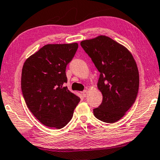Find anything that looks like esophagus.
<instances>
[{
	"instance_id": "esophagus-1",
	"label": "esophagus",
	"mask_w": 160,
	"mask_h": 160,
	"mask_svg": "<svg viewBox=\"0 0 160 160\" xmlns=\"http://www.w3.org/2000/svg\"><path fill=\"white\" fill-rule=\"evenodd\" d=\"M82 95H83V97H85V98L87 97V95H88V92H87L86 90L83 91V92H82Z\"/></svg>"
}]
</instances>
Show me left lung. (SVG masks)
Masks as SVG:
<instances>
[{
    "mask_svg": "<svg viewBox=\"0 0 160 160\" xmlns=\"http://www.w3.org/2000/svg\"><path fill=\"white\" fill-rule=\"evenodd\" d=\"M80 46L100 72L98 87L102 103L93 109L98 120L114 123L120 120L137 99L139 72L130 52L112 38L100 35Z\"/></svg>",
    "mask_w": 160,
    "mask_h": 160,
    "instance_id": "obj_1",
    "label": "left lung"
}]
</instances>
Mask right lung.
I'll return each instance as SVG.
<instances>
[{"instance_id": "right-lung-1", "label": "right lung", "mask_w": 160, "mask_h": 160, "mask_svg": "<svg viewBox=\"0 0 160 160\" xmlns=\"http://www.w3.org/2000/svg\"><path fill=\"white\" fill-rule=\"evenodd\" d=\"M78 48L77 43L48 44L24 62L21 90L28 108L42 124L62 128L73 116L80 98L70 92L66 66Z\"/></svg>"}]
</instances>
